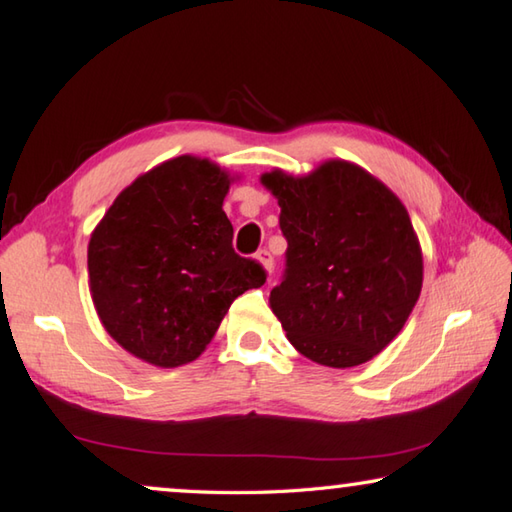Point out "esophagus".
<instances>
[{"mask_svg":"<svg viewBox=\"0 0 512 512\" xmlns=\"http://www.w3.org/2000/svg\"><path fill=\"white\" fill-rule=\"evenodd\" d=\"M255 259H257V262L259 264H262L264 266V270H266V273L270 275V273H273V255H270V250H266V248H262V250H257V255H255Z\"/></svg>","mask_w":512,"mask_h":512,"instance_id":"1","label":"esophagus"}]
</instances>
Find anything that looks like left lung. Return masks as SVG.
Wrapping results in <instances>:
<instances>
[{
	"label": "left lung",
	"mask_w": 512,
	"mask_h": 512,
	"mask_svg": "<svg viewBox=\"0 0 512 512\" xmlns=\"http://www.w3.org/2000/svg\"><path fill=\"white\" fill-rule=\"evenodd\" d=\"M288 242L270 308L288 342L330 368L366 364L393 342L422 293V246L406 206L353 162L262 175Z\"/></svg>",
	"instance_id": "left-lung-1"
}]
</instances>
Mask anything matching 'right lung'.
I'll return each mask as SVG.
<instances>
[{"label":"right lung","mask_w":512,"mask_h":512,"mask_svg":"<svg viewBox=\"0 0 512 512\" xmlns=\"http://www.w3.org/2000/svg\"><path fill=\"white\" fill-rule=\"evenodd\" d=\"M228 170L179 155L126 186L88 242L99 322L142 362L177 368L204 353L230 304L266 282L233 250Z\"/></svg>","instance_id":"add662e5"}]
</instances>
